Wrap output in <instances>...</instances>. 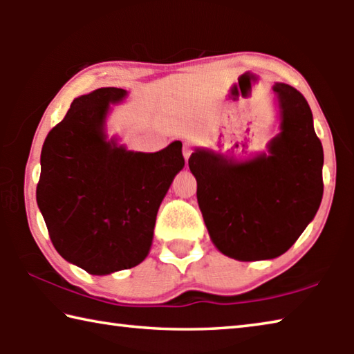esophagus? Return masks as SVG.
<instances>
[{
    "label": "esophagus",
    "instance_id": "1",
    "mask_svg": "<svg viewBox=\"0 0 354 354\" xmlns=\"http://www.w3.org/2000/svg\"><path fill=\"white\" fill-rule=\"evenodd\" d=\"M192 151H194V148H192L190 143L185 142V143H184V147H183V154H184V159H185V160H189Z\"/></svg>",
    "mask_w": 354,
    "mask_h": 354
}]
</instances>
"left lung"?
I'll list each match as a JSON object with an SVG mask.
<instances>
[{"mask_svg": "<svg viewBox=\"0 0 354 354\" xmlns=\"http://www.w3.org/2000/svg\"><path fill=\"white\" fill-rule=\"evenodd\" d=\"M279 133L248 159L195 148L189 169L212 243L237 261L284 254L314 220L323 196V148L308 101L274 82Z\"/></svg>", "mask_w": 354, "mask_h": 354, "instance_id": "left-lung-1", "label": "left lung"}]
</instances>
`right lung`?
<instances>
[{
	"label": "right lung",
	"instance_id": "right-lung-1",
	"mask_svg": "<svg viewBox=\"0 0 354 354\" xmlns=\"http://www.w3.org/2000/svg\"><path fill=\"white\" fill-rule=\"evenodd\" d=\"M128 92L101 87L73 100L40 154L37 205L65 261L91 274L139 266L149 253L156 215L183 170V143L131 151L107 137L111 104Z\"/></svg>",
	"mask_w": 354,
	"mask_h": 354
}]
</instances>
